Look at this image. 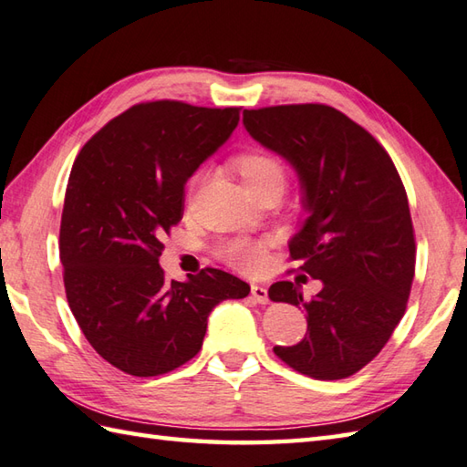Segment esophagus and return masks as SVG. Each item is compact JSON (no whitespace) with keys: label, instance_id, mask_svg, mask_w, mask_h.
Listing matches in <instances>:
<instances>
[{"label":"esophagus","instance_id":"esophagus-1","mask_svg":"<svg viewBox=\"0 0 467 467\" xmlns=\"http://www.w3.org/2000/svg\"><path fill=\"white\" fill-rule=\"evenodd\" d=\"M252 298L258 304H268V290L260 284H252Z\"/></svg>","mask_w":467,"mask_h":467}]
</instances>
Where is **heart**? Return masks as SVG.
I'll use <instances>...</instances> for the list:
<instances>
[{"mask_svg":"<svg viewBox=\"0 0 467 467\" xmlns=\"http://www.w3.org/2000/svg\"><path fill=\"white\" fill-rule=\"evenodd\" d=\"M237 175L242 177L244 185L252 197H280V193L286 187V167L282 161L262 149L244 150V153L235 155L232 161ZM222 260L230 264L232 268L240 270L244 274H254L262 268L264 255H265V244L245 240V237H235V240L227 242L222 247Z\"/></svg>","mask_w":467,"mask_h":467,"instance_id":"heart-1","label":"heart"}]
</instances>
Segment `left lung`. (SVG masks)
<instances>
[{"label": "left lung", "instance_id": "left-lung-1", "mask_svg": "<svg viewBox=\"0 0 467 467\" xmlns=\"http://www.w3.org/2000/svg\"><path fill=\"white\" fill-rule=\"evenodd\" d=\"M244 127L296 169L308 217L290 258L322 282L310 300L292 282L268 294L306 310L298 345L274 347L302 375L337 380L373 360L403 318L415 275L409 202L391 157L347 114L327 104L244 110Z\"/></svg>", "mask_w": 467, "mask_h": 467}]
</instances>
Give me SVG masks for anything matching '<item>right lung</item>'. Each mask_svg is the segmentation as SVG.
<instances>
[{"instance_id": "right-lung-1", "label": "right lung", "mask_w": 467, "mask_h": 467, "mask_svg": "<svg viewBox=\"0 0 467 467\" xmlns=\"http://www.w3.org/2000/svg\"><path fill=\"white\" fill-rule=\"evenodd\" d=\"M240 109L140 102L104 125L76 157L60 223L70 310L112 367L157 377L203 345L207 317L250 286L217 268L167 280L161 237L183 217L185 183L230 139Z\"/></svg>"}]
</instances>
